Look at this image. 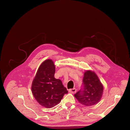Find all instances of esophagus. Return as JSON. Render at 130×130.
<instances>
[{"label":"esophagus","mask_w":130,"mask_h":130,"mask_svg":"<svg viewBox=\"0 0 130 130\" xmlns=\"http://www.w3.org/2000/svg\"><path fill=\"white\" fill-rule=\"evenodd\" d=\"M69 92L72 93H74L76 92V89L75 88H73V89H69Z\"/></svg>","instance_id":"1"}]
</instances>
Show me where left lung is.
<instances>
[{
	"label": "left lung",
	"mask_w": 130,
	"mask_h": 130,
	"mask_svg": "<svg viewBox=\"0 0 130 130\" xmlns=\"http://www.w3.org/2000/svg\"><path fill=\"white\" fill-rule=\"evenodd\" d=\"M103 89V86L97 75L93 72L87 71L84 73L83 87L74 94V96L82 105L91 106L99 102Z\"/></svg>",
	"instance_id": "8db88e82"
}]
</instances>
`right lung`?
I'll return each instance as SVG.
<instances>
[{
    "mask_svg": "<svg viewBox=\"0 0 130 130\" xmlns=\"http://www.w3.org/2000/svg\"><path fill=\"white\" fill-rule=\"evenodd\" d=\"M55 72L53 60L46 59L40 66L32 82L34 97L40 105L47 108L55 106L68 93L61 80L54 77Z\"/></svg>",
    "mask_w": 130,
    "mask_h": 130,
    "instance_id": "1",
    "label": "right lung"
}]
</instances>
